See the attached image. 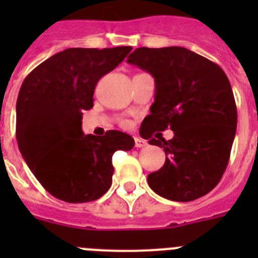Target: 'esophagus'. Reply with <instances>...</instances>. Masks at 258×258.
<instances>
[{"label":"esophagus","instance_id":"esophagus-1","mask_svg":"<svg viewBox=\"0 0 258 258\" xmlns=\"http://www.w3.org/2000/svg\"><path fill=\"white\" fill-rule=\"evenodd\" d=\"M134 143H136L137 149H142V147H146V146H147V142H146L145 140H142V138H138V137L134 138Z\"/></svg>","mask_w":258,"mask_h":258}]
</instances>
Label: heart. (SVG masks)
Instances as JSON below:
<instances>
[{"mask_svg":"<svg viewBox=\"0 0 258 258\" xmlns=\"http://www.w3.org/2000/svg\"><path fill=\"white\" fill-rule=\"evenodd\" d=\"M122 126H125V127L131 126V122H129V121H126V120H125V121H122Z\"/></svg>","mask_w":258,"mask_h":258,"instance_id":"heart-1","label":"heart"}]
</instances>
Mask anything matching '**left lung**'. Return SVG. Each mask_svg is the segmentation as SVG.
Returning a JSON list of instances; mask_svg holds the SVG:
<instances>
[{"label": "left lung", "mask_w": 258, "mask_h": 258, "mask_svg": "<svg viewBox=\"0 0 258 258\" xmlns=\"http://www.w3.org/2000/svg\"><path fill=\"white\" fill-rule=\"evenodd\" d=\"M127 63L155 79V102L145 118L143 138L164 149L165 163L147 177L160 197L191 202L213 190L229 164L235 138L236 104L218 64L179 46L138 47ZM169 127L172 140L152 138Z\"/></svg>", "instance_id": "left-lung-1"}]
</instances>
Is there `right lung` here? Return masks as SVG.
I'll return each mask as SVG.
<instances>
[{"instance_id": "1", "label": "right lung", "mask_w": 258, "mask_h": 258, "mask_svg": "<svg viewBox=\"0 0 258 258\" xmlns=\"http://www.w3.org/2000/svg\"><path fill=\"white\" fill-rule=\"evenodd\" d=\"M131 51L132 46L71 47L42 61L23 81L18 146L38 182L56 199H99L112 183V155L133 149L134 140L122 132L94 137L81 131L83 111L93 107L97 83Z\"/></svg>"}]
</instances>
